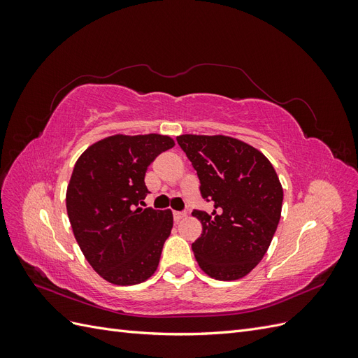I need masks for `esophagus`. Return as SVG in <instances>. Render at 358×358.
Returning a JSON list of instances; mask_svg holds the SVG:
<instances>
[{"label": "esophagus", "instance_id": "1", "mask_svg": "<svg viewBox=\"0 0 358 358\" xmlns=\"http://www.w3.org/2000/svg\"><path fill=\"white\" fill-rule=\"evenodd\" d=\"M185 216H187V213H185V212H173V218H175V221H176V222L182 221L183 218H185Z\"/></svg>", "mask_w": 358, "mask_h": 358}]
</instances>
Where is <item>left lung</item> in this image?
Instances as JSON below:
<instances>
[{
  "instance_id": "left-lung-1",
  "label": "left lung",
  "mask_w": 358,
  "mask_h": 358,
  "mask_svg": "<svg viewBox=\"0 0 358 358\" xmlns=\"http://www.w3.org/2000/svg\"><path fill=\"white\" fill-rule=\"evenodd\" d=\"M178 143L213 204L192 212L203 225L192 243L197 263L213 279H241L262 262L280 220L284 191L272 162L229 136L182 134Z\"/></svg>"
}]
</instances>
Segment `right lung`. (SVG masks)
Listing matches in <instances>:
<instances>
[{"label": "right lung", "instance_id": "right-lung-1", "mask_svg": "<svg viewBox=\"0 0 358 358\" xmlns=\"http://www.w3.org/2000/svg\"><path fill=\"white\" fill-rule=\"evenodd\" d=\"M175 146L161 134L106 137L76 161L67 213L85 258L107 282L136 285L155 273L173 227L171 210L142 209L150 162Z\"/></svg>", "mask_w": 358, "mask_h": 358}]
</instances>
